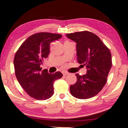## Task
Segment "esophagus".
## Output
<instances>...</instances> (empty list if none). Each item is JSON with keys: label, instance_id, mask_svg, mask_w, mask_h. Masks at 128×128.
<instances>
[{"label": "esophagus", "instance_id": "obj_1", "mask_svg": "<svg viewBox=\"0 0 128 128\" xmlns=\"http://www.w3.org/2000/svg\"><path fill=\"white\" fill-rule=\"evenodd\" d=\"M69 74V73L68 72H63V76H66L67 75H68Z\"/></svg>", "mask_w": 128, "mask_h": 128}]
</instances>
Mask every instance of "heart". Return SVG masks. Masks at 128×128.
<instances>
[{"label": "heart", "mask_w": 128, "mask_h": 128, "mask_svg": "<svg viewBox=\"0 0 128 128\" xmlns=\"http://www.w3.org/2000/svg\"><path fill=\"white\" fill-rule=\"evenodd\" d=\"M66 42H67V41H66Z\"/></svg>", "instance_id": "heart-1"}]
</instances>
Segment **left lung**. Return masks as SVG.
Returning a JSON list of instances; mask_svg holds the SVG:
<instances>
[{
  "label": "left lung",
  "instance_id": "obj_1",
  "mask_svg": "<svg viewBox=\"0 0 128 128\" xmlns=\"http://www.w3.org/2000/svg\"><path fill=\"white\" fill-rule=\"evenodd\" d=\"M66 35L77 44V61L87 70L84 75L76 74L77 82L70 86V93L80 99L93 98L107 82L112 65L110 51L99 37L91 32L84 30Z\"/></svg>",
  "mask_w": 128,
  "mask_h": 128
}]
</instances>
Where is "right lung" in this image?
Wrapping results in <instances>:
<instances>
[{"instance_id": "add662e5", "label": "right lung", "mask_w": 128, "mask_h": 128, "mask_svg": "<svg viewBox=\"0 0 128 128\" xmlns=\"http://www.w3.org/2000/svg\"><path fill=\"white\" fill-rule=\"evenodd\" d=\"M62 35L39 32L29 36L14 55V64L17 80L29 96L36 100H46L54 94V82L62 77L58 72L50 74L40 66L50 53V44Z\"/></svg>"}]
</instances>
